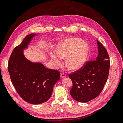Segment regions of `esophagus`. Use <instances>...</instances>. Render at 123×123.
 <instances>
[{
  "label": "esophagus",
  "instance_id": "obj_1",
  "mask_svg": "<svg viewBox=\"0 0 123 123\" xmlns=\"http://www.w3.org/2000/svg\"><path fill=\"white\" fill-rule=\"evenodd\" d=\"M66 76V75L65 74H64V73H61V77H62V78H64V77H65Z\"/></svg>",
  "mask_w": 123,
  "mask_h": 123
}]
</instances>
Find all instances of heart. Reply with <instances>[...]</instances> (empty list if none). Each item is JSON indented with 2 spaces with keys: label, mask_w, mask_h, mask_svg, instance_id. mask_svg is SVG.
I'll list each match as a JSON object with an SVG mask.
<instances>
[{
  "label": "heart",
  "mask_w": 123,
  "mask_h": 123,
  "mask_svg": "<svg viewBox=\"0 0 123 123\" xmlns=\"http://www.w3.org/2000/svg\"><path fill=\"white\" fill-rule=\"evenodd\" d=\"M56 53L51 52L52 62L56 67L62 64V59H66V65L72 70L80 68L87 61L89 52V45L77 38H71L62 41L57 46Z\"/></svg>",
  "instance_id": "heart-1"
}]
</instances>
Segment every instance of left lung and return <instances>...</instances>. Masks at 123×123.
I'll use <instances>...</instances> for the list:
<instances>
[{
  "label": "left lung",
  "mask_w": 123,
  "mask_h": 123,
  "mask_svg": "<svg viewBox=\"0 0 123 123\" xmlns=\"http://www.w3.org/2000/svg\"><path fill=\"white\" fill-rule=\"evenodd\" d=\"M98 54L96 60L89 61L79 70L69 74L73 86L70 92L76 101L86 103L96 98L108 79L110 60L106 48L97 40Z\"/></svg>",
  "instance_id": "left-lung-1"
}]
</instances>
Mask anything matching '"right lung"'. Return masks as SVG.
Here are the masks:
<instances>
[{
  "instance_id": "1",
  "label": "right lung",
  "mask_w": 123,
  "mask_h": 123,
  "mask_svg": "<svg viewBox=\"0 0 123 123\" xmlns=\"http://www.w3.org/2000/svg\"><path fill=\"white\" fill-rule=\"evenodd\" d=\"M35 35L25 36L14 48L8 66L11 81L18 94L25 101L34 105L47 102L52 93L54 85L60 79L57 70L46 68L40 62H32L24 55V49Z\"/></svg>"
}]
</instances>
